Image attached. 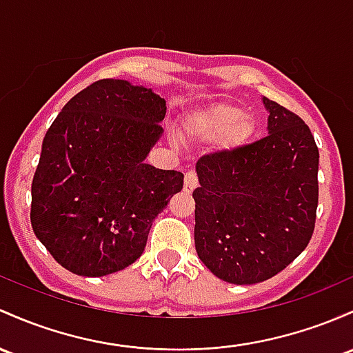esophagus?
Instances as JSON below:
<instances>
[{"label":"esophagus","instance_id":"obj_1","mask_svg":"<svg viewBox=\"0 0 353 353\" xmlns=\"http://www.w3.org/2000/svg\"><path fill=\"white\" fill-rule=\"evenodd\" d=\"M196 188H197V176H196V172L189 170V172H185V176H184V192L191 194Z\"/></svg>","mask_w":353,"mask_h":353}]
</instances>
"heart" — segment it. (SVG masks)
Wrapping results in <instances>:
<instances>
[{
  "mask_svg": "<svg viewBox=\"0 0 353 353\" xmlns=\"http://www.w3.org/2000/svg\"><path fill=\"white\" fill-rule=\"evenodd\" d=\"M258 134V123L245 108L231 102H216L194 110L184 119L181 137L185 142L206 144L221 139V149L233 152L250 144Z\"/></svg>",
  "mask_w": 353,
  "mask_h": 353,
  "instance_id": "1",
  "label": "heart"
}]
</instances>
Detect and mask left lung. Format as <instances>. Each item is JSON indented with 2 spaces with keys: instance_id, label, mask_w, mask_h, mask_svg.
<instances>
[{
  "instance_id": "1",
  "label": "left lung",
  "mask_w": 353,
  "mask_h": 353,
  "mask_svg": "<svg viewBox=\"0 0 353 353\" xmlns=\"http://www.w3.org/2000/svg\"><path fill=\"white\" fill-rule=\"evenodd\" d=\"M268 135L197 161L194 243L219 280L265 281L308 245L319 204V149L308 125L263 97Z\"/></svg>"
}]
</instances>
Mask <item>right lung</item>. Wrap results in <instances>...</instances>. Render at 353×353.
<instances>
[{
	"label": "right lung",
	"mask_w": 353,
	"mask_h": 353,
	"mask_svg": "<svg viewBox=\"0 0 353 353\" xmlns=\"http://www.w3.org/2000/svg\"><path fill=\"white\" fill-rule=\"evenodd\" d=\"M165 100L127 80L92 83L65 103L41 144L32 226L63 268L105 276L144 253L152 221L184 176L145 164Z\"/></svg>",
	"instance_id": "1"
}]
</instances>
